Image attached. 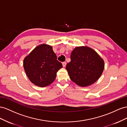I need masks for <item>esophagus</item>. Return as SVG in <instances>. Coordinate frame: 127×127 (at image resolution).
<instances>
[{
  "mask_svg": "<svg viewBox=\"0 0 127 127\" xmlns=\"http://www.w3.org/2000/svg\"><path fill=\"white\" fill-rule=\"evenodd\" d=\"M62 65H63V66L64 67H65L66 66V63L65 62H64L62 63Z\"/></svg>",
  "mask_w": 127,
  "mask_h": 127,
  "instance_id": "34e87169",
  "label": "esophagus"
}]
</instances>
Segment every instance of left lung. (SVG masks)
Wrapping results in <instances>:
<instances>
[{"label": "left lung", "instance_id": "1", "mask_svg": "<svg viewBox=\"0 0 127 127\" xmlns=\"http://www.w3.org/2000/svg\"><path fill=\"white\" fill-rule=\"evenodd\" d=\"M66 69L71 80L80 87L94 84L102 75L104 61L95 50L88 46L75 47L71 54Z\"/></svg>", "mask_w": 127, "mask_h": 127}]
</instances>
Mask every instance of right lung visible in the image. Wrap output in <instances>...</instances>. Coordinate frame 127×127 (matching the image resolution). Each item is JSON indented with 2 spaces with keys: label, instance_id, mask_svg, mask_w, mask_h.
<instances>
[{
  "label": "right lung",
  "instance_id": "add662e5",
  "mask_svg": "<svg viewBox=\"0 0 127 127\" xmlns=\"http://www.w3.org/2000/svg\"><path fill=\"white\" fill-rule=\"evenodd\" d=\"M23 67L30 81L36 86L45 87L54 82L62 64L57 60L52 46L39 45L24 58Z\"/></svg>",
  "mask_w": 127,
  "mask_h": 127
}]
</instances>
